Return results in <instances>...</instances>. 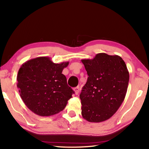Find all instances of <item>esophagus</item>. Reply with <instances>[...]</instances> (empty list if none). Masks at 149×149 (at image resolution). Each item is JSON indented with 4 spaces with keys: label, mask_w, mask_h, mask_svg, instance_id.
<instances>
[{
    "label": "esophagus",
    "mask_w": 149,
    "mask_h": 149,
    "mask_svg": "<svg viewBox=\"0 0 149 149\" xmlns=\"http://www.w3.org/2000/svg\"><path fill=\"white\" fill-rule=\"evenodd\" d=\"M74 90L75 91V94L77 95L79 94V86H78L77 87H75V88H74Z\"/></svg>",
    "instance_id": "esophagus-1"
}]
</instances>
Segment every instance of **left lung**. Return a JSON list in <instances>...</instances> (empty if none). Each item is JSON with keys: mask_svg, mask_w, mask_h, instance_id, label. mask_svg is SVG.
Segmentation results:
<instances>
[{"mask_svg": "<svg viewBox=\"0 0 149 149\" xmlns=\"http://www.w3.org/2000/svg\"><path fill=\"white\" fill-rule=\"evenodd\" d=\"M88 77L79 95L81 114L89 122L110 118L120 107L127 94L129 72L119 55L97 54L92 59H82Z\"/></svg>", "mask_w": 149, "mask_h": 149, "instance_id": "left-lung-1", "label": "left lung"}]
</instances>
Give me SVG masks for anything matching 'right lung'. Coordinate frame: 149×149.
<instances>
[{
  "label": "right lung",
  "mask_w": 149,
  "mask_h": 149,
  "mask_svg": "<svg viewBox=\"0 0 149 149\" xmlns=\"http://www.w3.org/2000/svg\"><path fill=\"white\" fill-rule=\"evenodd\" d=\"M68 64L54 63L48 57H39L20 66L17 86L23 102L32 112L50 116L65 109L74 93L62 74Z\"/></svg>",
  "instance_id": "add662e5"
}]
</instances>
